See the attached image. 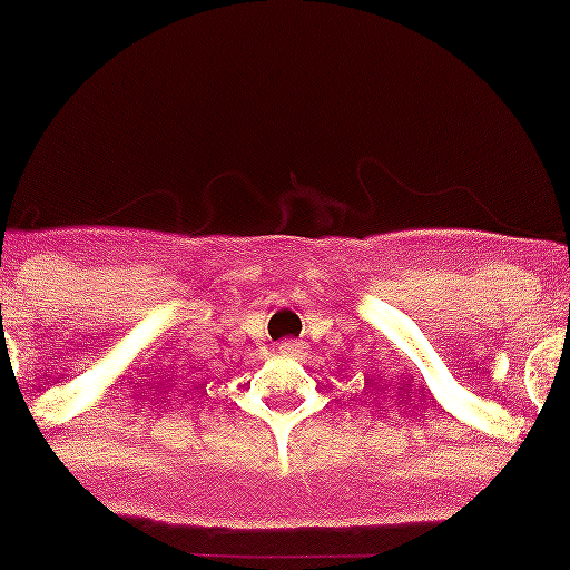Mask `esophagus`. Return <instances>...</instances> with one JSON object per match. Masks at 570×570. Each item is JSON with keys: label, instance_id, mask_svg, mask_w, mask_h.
Returning a JSON list of instances; mask_svg holds the SVG:
<instances>
[{"label": "esophagus", "instance_id": "1", "mask_svg": "<svg viewBox=\"0 0 570 570\" xmlns=\"http://www.w3.org/2000/svg\"><path fill=\"white\" fill-rule=\"evenodd\" d=\"M278 351H282V354H286V356H299L304 346L299 341H282V343H278Z\"/></svg>", "mask_w": 570, "mask_h": 570}]
</instances>
